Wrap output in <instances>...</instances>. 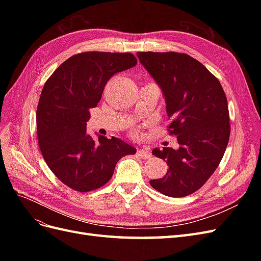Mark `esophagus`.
<instances>
[{"instance_id":"34e87169","label":"esophagus","mask_w":261,"mask_h":261,"mask_svg":"<svg viewBox=\"0 0 261 261\" xmlns=\"http://www.w3.org/2000/svg\"><path fill=\"white\" fill-rule=\"evenodd\" d=\"M137 154H138L140 158H143V159H149V158L151 156V152L149 151V149H148L147 147H144V148L139 149L138 151H137Z\"/></svg>"}]
</instances>
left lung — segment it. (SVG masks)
I'll return each mask as SVG.
<instances>
[{"label":"left lung","instance_id":"left-lung-1","mask_svg":"<svg viewBox=\"0 0 261 261\" xmlns=\"http://www.w3.org/2000/svg\"><path fill=\"white\" fill-rule=\"evenodd\" d=\"M137 57L162 90L169 132L179 145L152 150L169 170L150 185L169 197L188 196L206 183L225 152L231 132L226 96L217 78L185 53L138 52Z\"/></svg>","mask_w":261,"mask_h":261}]
</instances>
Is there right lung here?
Masks as SVG:
<instances>
[{
  "label": "right lung",
  "mask_w": 261,
  "mask_h": 261,
  "mask_svg": "<svg viewBox=\"0 0 261 261\" xmlns=\"http://www.w3.org/2000/svg\"><path fill=\"white\" fill-rule=\"evenodd\" d=\"M136 64L132 53L84 52L63 62L43 86L36 115L39 148L54 175L76 192L103 186L117 161L136 153L116 137L94 140L86 127L108 81Z\"/></svg>",
  "instance_id": "add662e5"
}]
</instances>
